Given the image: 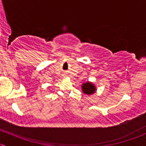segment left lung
Instances as JSON below:
<instances>
[{
	"label": "left lung",
	"mask_w": 146,
	"mask_h": 146,
	"mask_svg": "<svg viewBox=\"0 0 146 146\" xmlns=\"http://www.w3.org/2000/svg\"><path fill=\"white\" fill-rule=\"evenodd\" d=\"M82 90H83L84 93H86L87 95H90L94 93L95 90H96V88H95V86L91 83L87 82V83H84L83 85V86H82Z\"/></svg>",
	"instance_id": "obj_1"
}]
</instances>
